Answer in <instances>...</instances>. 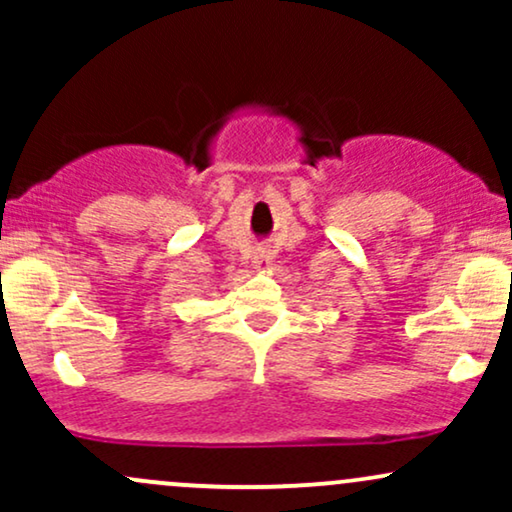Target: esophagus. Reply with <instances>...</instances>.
<instances>
[{"mask_svg": "<svg viewBox=\"0 0 512 512\" xmlns=\"http://www.w3.org/2000/svg\"><path fill=\"white\" fill-rule=\"evenodd\" d=\"M252 267H255L257 272H267V269L272 267V252L257 250L255 255H252Z\"/></svg>", "mask_w": 512, "mask_h": 512, "instance_id": "34e87169", "label": "esophagus"}]
</instances>
